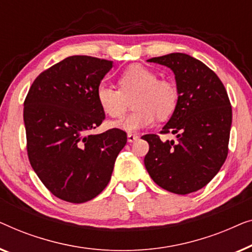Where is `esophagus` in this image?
Returning a JSON list of instances; mask_svg holds the SVG:
<instances>
[{
	"instance_id": "esophagus-1",
	"label": "esophagus",
	"mask_w": 252,
	"mask_h": 252,
	"mask_svg": "<svg viewBox=\"0 0 252 252\" xmlns=\"http://www.w3.org/2000/svg\"><path fill=\"white\" fill-rule=\"evenodd\" d=\"M138 138H139V136L137 133H127V141L129 143H132V141L137 140Z\"/></svg>"
}]
</instances>
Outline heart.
I'll return each instance as SVG.
<instances>
[{
	"label": "heart",
	"mask_w": 252,
	"mask_h": 252,
	"mask_svg": "<svg viewBox=\"0 0 252 252\" xmlns=\"http://www.w3.org/2000/svg\"><path fill=\"white\" fill-rule=\"evenodd\" d=\"M120 89L100 83L95 89V98L106 114L120 118L126 108V99L132 100L131 113L115 122L114 126L134 131L150 126L157 116L166 119L172 114L178 102V90L171 81L158 79L157 73L139 63H134L119 77Z\"/></svg>",
	"instance_id": "heart-1"
}]
</instances>
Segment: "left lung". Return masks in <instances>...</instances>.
Returning a JSON list of instances; mask_svg holds the SVG:
<instances>
[{
  "instance_id": "8db88e82",
  "label": "left lung",
  "mask_w": 252,
  "mask_h": 252,
  "mask_svg": "<svg viewBox=\"0 0 252 252\" xmlns=\"http://www.w3.org/2000/svg\"><path fill=\"white\" fill-rule=\"evenodd\" d=\"M175 73L178 102L161 133L177 140L162 141L158 134L143 136L150 151L144 158L151 178L163 189L189 194L217 175L228 154L232 106L220 79L207 65L186 54L148 59Z\"/></svg>"
}]
</instances>
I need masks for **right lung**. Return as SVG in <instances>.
I'll return each mask as SVG.
<instances>
[{
  "mask_svg": "<svg viewBox=\"0 0 252 252\" xmlns=\"http://www.w3.org/2000/svg\"><path fill=\"white\" fill-rule=\"evenodd\" d=\"M112 67L111 60L67 57L42 72L25 99L28 158L60 200L83 203L99 195L126 144V131L118 127L89 133L105 119L95 89Z\"/></svg>",
  "mask_w": 252,
  "mask_h": 252,
  "instance_id": "add662e5",
  "label": "right lung"
}]
</instances>
